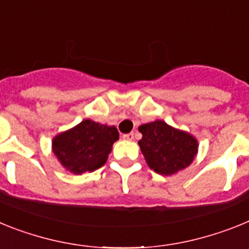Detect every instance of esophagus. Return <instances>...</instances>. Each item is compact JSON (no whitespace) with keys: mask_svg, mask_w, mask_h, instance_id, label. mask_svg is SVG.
I'll use <instances>...</instances> for the list:
<instances>
[{"mask_svg":"<svg viewBox=\"0 0 249 249\" xmlns=\"http://www.w3.org/2000/svg\"><path fill=\"white\" fill-rule=\"evenodd\" d=\"M123 139H125V140H134V134L133 133L124 134V135H123Z\"/></svg>","mask_w":249,"mask_h":249,"instance_id":"34e87169","label":"esophagus"}]
</instances>
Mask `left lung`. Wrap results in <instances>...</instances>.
<instances>
[{
    "instance_id": "1",
    "label": "left lung",
    "mask_w": 249,
    "mask_h": 249,
    "mask_svg": "<svg viewBox=\"0 0 249 249\" xmlns=\"http://www.w3.org/2000/svg\"><path fill=\"white\" fill-rule=\"evenodd\" d=\"M138 142L146 164L161 176H173L193 163L198 154V140L190 133L170 126L163 120L139 126Z\"/></svg>"
}]
</instances>
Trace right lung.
<instances>
[{
  "label": "right lung",
  "mask_w": 249,
  "mask_h": 249,
  "mask_svg": "<svg viewBox=\"0 0 249 249\" xmlns=\"http://www.w3.org/2000/svg\"><path fill=\"white\" fill-rule=\"evenodd\" d=\"M118 139L119 131L114 125L85 119L55 135L51 149L65 169L80 176L94 172L107 163L112 144Z\"/></svg>",
  "instance_id": "right-lung-1"
}]
</instances>
